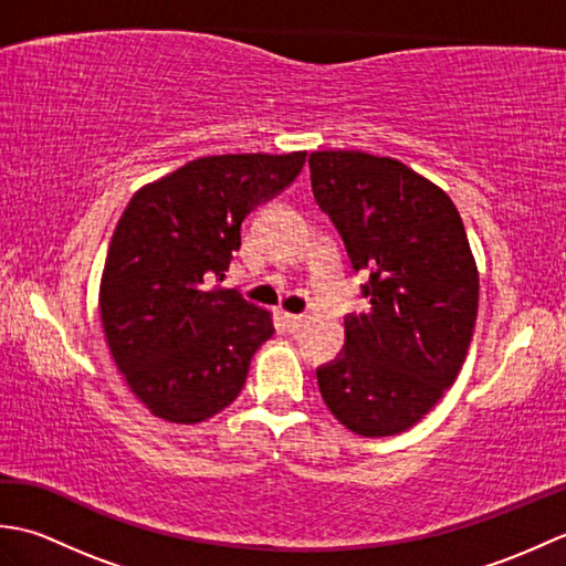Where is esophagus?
I'll list each match as a JSON object with an SVG mask.
<instances>
[{"mask_svg":"<svg viewBox=\"0 0 566 566\" xmlns=\"http://www.w3.org/2000/svg\"><path fill=\"white\" fill-rule=\"evenodd\" d=\"M282 321H284V326H286V331H290V333H296L298 328H302L304 326V323H306V316H296V314H284L282 316Z\"/></svg>","mask_w":566,"mask_h":566,"instance_id":"34e87169","label":"esophagus"}]
</instances>
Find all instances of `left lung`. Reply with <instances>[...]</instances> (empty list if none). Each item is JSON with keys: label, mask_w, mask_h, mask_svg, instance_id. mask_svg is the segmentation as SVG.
<instances>
[{"label": "left lung", "mask_w": 566, "mask_h": 566, "mask_svg": "<svg viewBox=\"0 0 566 566\" xmlns=\"http://www.w3.org/2000/svg\"><path fill=\"white\" fill-rule=\"evenodd\" d=\"M311 189L367 270V314L316 371L331 413L363 438L416 426L460 375L479 308V272L448 191L411 167L359 150L311 153Z\"/></svg>", "instance_id": "1"}]
</instances>
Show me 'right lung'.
<instances>
[{
    "label": "right lung",
    "instance_id": "obj_1",
    "mask_svg": "<svg viewBox=\"0 0 566 566\" xmlns=\"http://www.w3.org/2000/svg\"><path fill=\"white\" fill-rule=\"evenodd\" d=\"M306 150L209 155L140 187L106 252L99 314L136 399L167 423H201L235 401L272 314L211 286L245 216L292 185Z\"/></svg>",
    "mask_w": 566,
    "mask_h": 566
}]
</instances>
